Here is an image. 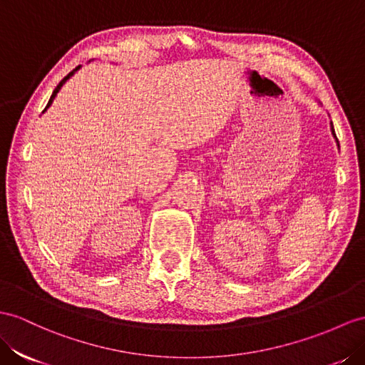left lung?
Instances as JSON below:
<instances>
[{
	"instance_id": "8db88e82",
	"label": "left lung",
	"mask_w": 365,
	"mask_h": 365,
	"mask_svg": "<svg viewBox=\"0 0 365 365\" xmlns=\"http://www.w3.org/2000/svg\"><path fill=\"white\" fill-rule=\"evenodd\" d=\"M331 129H333V123H331ZM333 134H334V129H333ZM334 137H336V134H334Z\"/></svg>"
}]
</instances>
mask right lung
Here are the masks:
<instances>
[{"instance_id":"1","label":"right lung","mask_w":365,"mask_h":365,"mask_svg":"<svg viewBox=\"0 0 365 365\" xmlns=\"http://www.w3.org/2000/svg\"><path fill=\"white\" fill-rule=\"evenodd\" d=\"M78 68H80V66H78ZM78 68H77V69H78ZM77 69H76V71H77ZM72 73H73V71H72V72H69V73H68V76H66V77H64V78H63V80H61V81H60V83H58V86H57V88H55V91H53V92H52V96H51V100H49V103H48V106H46V109H48V108H49V106H51V103H52V101H53V98H55V96H57V92H58V91H60V89H61V86H63V85H64V81H66V80H68V78H69V77H71V76H72Z\"/></svg>"}]
</instances>
